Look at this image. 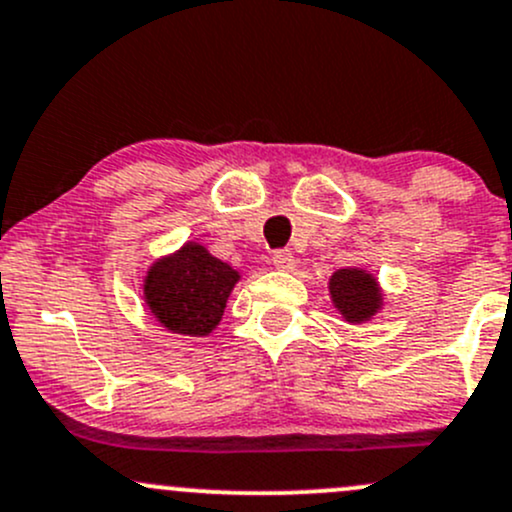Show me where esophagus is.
<instances>
[{
  "label": "esophagus",
  "instance_id": "obj_1",
  "mask_svg": "<svg viewBox=\"0 0 512 512\" xmlns=\"http://www.w3.org/2000/svg\"><path fill=\"white\" fill-rule=\"evenodd\" d=\"M272 265L277 267V270H294V255L289 250H274Z\"/></svg>",
  "mask_w": 512,
  "mask_h": 512
}]
</instances>
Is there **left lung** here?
Instances as JSON below:
<instances>
[{
    "instance_id": "8db88e82",
    "label": "left lung",
    "mask_w": 512,
    "mask_h": 512,
    "mask_svg": "<svg viewBox=\"0 0 512 512\" xmlns=\"http://www.w3.org/2000/svg\"><path fill=\"white\" fill-rule=\"evenodd\" d=\"M331 297L333 304L341 309L351 324L365 321L378 311L380 294L378 284L370 274L360 270H338L331 277Z\"/></svg>"
}]
</instances>
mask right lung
<instances>
[{
  "label": "right lung",
  "mask_w": 512,
  "mask_h": 512,
  "mask_svg": "<svg viewBox=\"0 0 512 512\" xmlns=\"http://www.w3.org/2000/svg\"><path fill=\"white\" fill-rule=\"evenodd\" d=\"M238 272L201 245H184L144 279L149 309L169 331L206 336L220 321Z\"/></svg>",
  "instance_id": "right-lung-1"
}]
</instances>
